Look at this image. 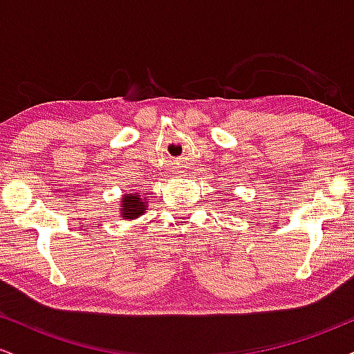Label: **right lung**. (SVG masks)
<instances>
[{
	"mask_svg": "<svg viewBox=\"0 0 354 354\" xmlns=\"http://www.w3.org/2000/svg\"><path fill=\"white\" fill-rule=\"evenodd\" d=\"M120 200V216L126 221L141 216L145 213L146 205H148L146 198L141 196L140 193H124Z\"/></svg>",
	"mask_w": 354,
	"mask_h": 354,
	"instance_id": "obj_1",
	"label": "right lung"
}]
</instances>
